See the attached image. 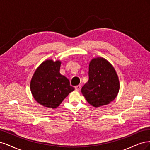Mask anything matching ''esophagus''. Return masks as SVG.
<instances>
[{"mask_svg": "<svg viewBox=\"0 0 150 150\" xmlns=\"http://www.w3.org/2000/svg\"><path fill=\"white\" fill-rule=\"evenodd\" d=\"M75 90L79 91L80 89H81V85H77V86H75Z\"/></svg>", "mask_w": 150, "mask_h": 150, "instance_id": "1", "label": "esophagus"}]
</instances>
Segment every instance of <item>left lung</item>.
Listing matches in <instances>:
<instances>
[{"mask_svg": "<svg viewBox=\"0 0 150 150\" xmlns=\"http://www.w3.org/2000/svg\"><path fill=\"white\" fill-rule=\"evenodd\" d=\"M88 81L81 93L88 103L95 107L107 105L118 93L120 81L113 66L102 57L93 58L89 64Z\"/></svg>", "mask_w": 150, "mask_h": 150, "instance_id": "1", "label": "left lung"}]
</instances>
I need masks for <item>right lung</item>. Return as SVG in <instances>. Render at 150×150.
Instances as JSON below:
<instances>
[{"instance_id": "1", "label": "right lung", "mask_w": 150, "mask_h": 150, "mask_svg": "<svg viewBox=\"0 0 150 150\" xmlns=\"http://www.w3.org/2000/svg\"><path fill=\"white\" fill-rule=\"evenodd\" d=\"M61 61L46 60L38 66L30 81L33 97L41 105L47 108L59 107L75 88L70 81L60 73Z\"/></svg>"}]
</instances>
